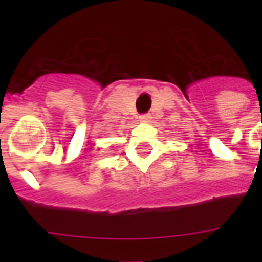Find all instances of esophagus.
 <instances>
[{"instance_id": "esophagus-1", "label": "esophagus", "mask_w": 262, "mask_h": 262, "mask_svg": "<svg viewBox=\"0 0 262 262\" xmlns=\"http://www.w3.org/2000/svg\"><path fill=\"white\" fill-rule=\"evenodd\" d=\"M151 114L149 113H145V114H142L140 117H139V119H140V122H144V123H147V122H149L151 120Z\"/></svg>"}]
</instances>
